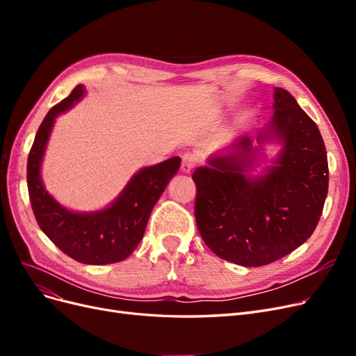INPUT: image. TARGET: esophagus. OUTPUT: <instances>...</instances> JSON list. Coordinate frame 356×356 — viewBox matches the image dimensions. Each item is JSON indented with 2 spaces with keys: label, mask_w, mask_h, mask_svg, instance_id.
<instances>
[{
  "label": "esophagus",
  "mask_w": 356,
  "mask_h": 356,
  "mask_svg": "<svg viewBox=\"0 0 356 356\" xmlns=\"http://www.w3.org/2000/svg\"><path fill=\"white\" fill-rule=\"evenodd\" d=\"M196 166V157L193 154H184L182 156V161H181V170L184 172V174H190V172L195 169Z\"/></svg>",
  "instance_id": "34e87169"
}]
</instances>
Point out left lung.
<instances>
[{"label": "left lung", "mask_w": 356, "mask_h": 356, "mask_svg": "<svg viewBox=\"0 0 356 356\" xmlns=\"http://www.w3.org/2000/svg\"><path fill=\"white\" fill-rule=\"evenodd\" d=\"M270 138L282 152L260 177H250L255 149L242 136L193 174L195 217L209 250L222 260L260 267L293 252L316 229L328 193L327 152L316 123L294 96L275 88Z\"/></svg>", "instance_id": "8db88e82"}]
</instances>
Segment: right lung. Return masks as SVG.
Wrapping results in <instances>:
<instances>
[{"instance_id": "1", "label": "right lung", "mask_w": 356, "mask_h": 356, "mask_svg": "<svg viewBox=\"0 0 356 356\" xmlns=\"http://www.w3.org/2000/svg\"><path fill=\"white\" fill-rule=\"evenodd\" d=\"M83 93L84 88L79 84L44 117L28 156L26 181L32 211L47 238L75 261L102 266L123 261L135 251L145 233L149 213L179 169L181 159L170 157L139 170L117 200L104 211L80 213L60 207L42 186L41 160L56 115L70 110Z\"/></svg>"}]
</instances>
